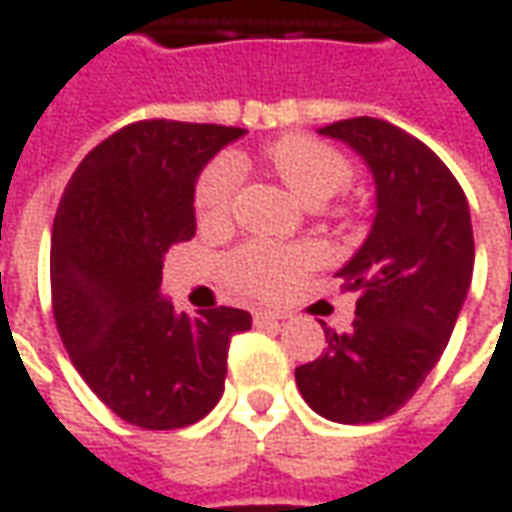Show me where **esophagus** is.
<instances>
[{
	"instance_id": "1",
	"label": "esophagus",
	"mask_w": 512,
	"mask_h": 512,
	"mask_svg": "<svg viewBox=\"0 0 512 512\" xmlns=\"http://www.w3.org/2000/svg\"><path fill=\"white\" fill-rule=\"evenodd\" d=\"M280 321H282L280 313H266V310H257L255 313L257 327H271V324H280Z\"/></svg>"
}]
</instances>
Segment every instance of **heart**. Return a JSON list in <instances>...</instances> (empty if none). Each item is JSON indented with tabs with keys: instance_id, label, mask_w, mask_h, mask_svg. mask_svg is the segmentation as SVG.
<instances>
[{
	"instance_id": "1",
	"label": "heart",
	"mask_w": 512,
	"mask_h": 512,
	"mask_svg": "<svg viewBox=\"0 0 512 512\" xmlns=\"http://www.w3.org/2000/svg\"><path fill=\"white\" fill-rule=\"evenodd\" d=\"M266 163L280 177L291 194L307 207L324 205L341 194L352 182L349 160L307 135H288L268 146ZM241 185V163L224 155L213 160L196 185V216L202 224L213 227L230 219L232 202ZM316 255L310 249H282L271 244H249L230 260L232 282L252 296H274L285 291L299 271H305Z\"/></svg>"
}]
</instances>
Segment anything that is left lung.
Instances as JSON below:
<instances>
[{"mask_svg":"<svg viewBox=\"0 0 512 512\" xmlns=\"http://www.w3.org/2000/svg\"><path fill=\"white\" fill-rule=\"evenodd\" d=\"M318 135L366 163L374 219L338 268L343 291L357 293L352 330L321 324L327 349L296 368V385L318 416L371 424L405 405L452 338L474 274L471 213L441 157L388 121L360 116Z\"/></svg>","mask_w":512,"mask_h":512,"instance_id":"left-lung-1","label":"left lung"}]
</instances>
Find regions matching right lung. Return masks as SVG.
<instances>
[{"label": "right lung", "instance_id": "add662e5", "mask_svg": "<svg viewBox=\"0 0 512 512\" xmlns=\"http://www.w3.org/2000/svg\"><path fill=\"white\" fill-rule=\"evenodd\" d=\"M246 130L138 121L94 146L52 224V310L88 388L124 421L180 430L224 393L238 307L177 313L157 288L169 246L196 235V180Z\"/></svg>", "mask_w": 512, "mask_h": 512}]
</instances>
